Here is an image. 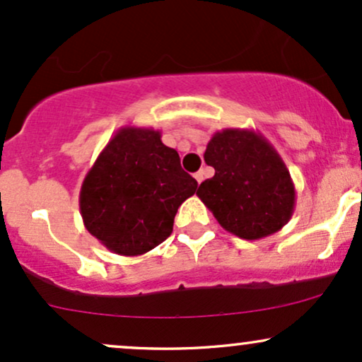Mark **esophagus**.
<instances>
[{"mask_svg":"<svg viewBox=\"0 0 362 362\" xmlns=\"http://www.w3.org/2000/svg\"><path fill=\"white\" fill-rule=\"evenodd\" d=\"M194 178L197 180V184H201V182L204 180V170H199V172L194 175Z\"/></svg>","mask_w":362,"mask_h":362,"instance_id":"34e87169","label":"esophagus"}]
</instances>
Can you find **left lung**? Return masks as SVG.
<instances>
[{
  "label": "left lung",
  "mask_w": 362,
  "mask_h": 362,
  "mask_svg": "<svg viewBox=\"0 0 362 362\" xmlns=\"http://www.w3.org/2000/svg\"><path fill=\"white\" fill-rule=\"evenodd\" d=\"M204 161L214 168V177L199 185L197 195L224 230L243 240H260L289 221L296 202L293 178L260 132H214Z\"/></svg>",
  "instance_id": "1"
}]
</instances>
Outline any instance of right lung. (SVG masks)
<instances>
[{"instance_id":"1","label":"right lung","mask_w":362,"mask_h":362,"mask_svg":"<svg viewBox=\"0 0 362 362\" xmlns=\"http://www.w3.org/2000/svg\"><path fill=\"white\" fill-rule=\"evenodd\" d=\"M197 182L151 127H120L83 180L85 228L119 255H143L168 238L177 209Z\"/></svg>"}]
</instances>
